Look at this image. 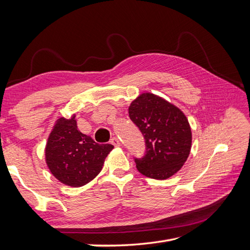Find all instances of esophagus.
<instances>
[{"mask_svg": "<svg viewBox=\"0 0 250 250\" xmlns=\"http://www.w3.org/2000/svg\"><path fill=\"white\" fill-rule=\"evenodd\" d=\"M110 143H111L112 145L115 146V147H120V146H121V143H120V141H119L118 138H112L111 141H110Z\"/></svg>", "mask_w": 250, "mask_h": 250, "instance_id": "obj_1", "label": "esophagus"}]
</instances>
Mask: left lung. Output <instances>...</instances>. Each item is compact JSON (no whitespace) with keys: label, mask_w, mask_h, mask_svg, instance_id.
I'll return each mask as SVG.
<instances>
[{"label":"left lung","mask_w":250,"mask_h":250,"mask_svg":"<svg viewBox=\"0 0 250 250\" xmlns=\"http://www.w3.org/2000/svg\"><path fill=\"white\" fill-rule=\"evenodd\" d=\"M128 112L146 141V155L135 160L139 172L160 180L173 176L191 152L192 131L185 113L152 93L135 98Z\"/></svg>","instance_id":"left-lung-1"}]
</instances>
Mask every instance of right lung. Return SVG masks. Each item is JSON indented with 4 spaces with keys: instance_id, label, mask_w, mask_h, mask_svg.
Segmentation results:
<instances>
[{
    "instance_id": "right-lung-1",
    "label": "right lung",
    "mask_w": 250,
    "mask_h": 250,
    "mask_svg": "<svg viewBox=\"0 0 250 250\" xmlns=\"http://www.w3.org/2000/svg\"><path fill=\"white\" fill-rule=\"evenodd\" d=\"M75 117L74 113L70 119L62 117L55 121L44 147V160L58 181L79 188L98 176L113 146L97 144L82 133Z\"/></svg>"
}]
</instances>
